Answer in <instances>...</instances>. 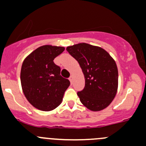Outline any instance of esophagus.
Masks as SVG:
<instances>
[{"mask_svg": "<svg viewBox=\"0 0 146 146\" xmlns=\"http://www.w3.org/2000/svg\"><path fill=\"white\" fill-rule=\"evenodd\" d=\"M69 81H70V83H71V84L73 83V76H71L70 78H69Z\"/></svg>", "mask_w": 146, "mask_h": 146, "instance_id": "esophagus-1", "label": "esophagus"}]
</instances>
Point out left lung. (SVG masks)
<instances>
[{
  "instance_id": "1",
  "label": "left lung",
  "mask_w": 146,
  "mask_h": 146,
  "mask_svg": "<svg viewBox=\"0 0 146 146\" xmlns=\"http://www.w3.org/2000/svg\"><path fill=\"white\" fill-rule=\"evenodd\" d=\"M66 50L78 62L85 78V87L77 93L81 102L94 111L105 109L117 92L115 61L103 48L86 43L69 46Z\"/></svg>"
}]
</instances>
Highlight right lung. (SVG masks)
<instances>
[{
  "label": "right lung",
  "instance_id": "right-lung-1",
  "mask_svg": "<svg viewBox=\"0 0 146 146\" xmlns=\"http://www.w3.org/2000/svg\"><path fill=\"white\" fill-rule=\"evenodd\" d=\"M65 47L43 45L24 59L21 70V84L27 100L35 108L51 111L58 107L70 86L60 76V68L53 60Z\"/></svg>",
  "mask_w": 146,
  "mask_h": 146
}]
</instances>
